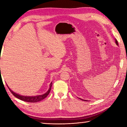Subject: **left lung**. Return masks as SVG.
Instances as JSON below:
<instances>
[{
	"label": "left lung",
	"mask_w": 127,
	"mask_h": 127,
	"mask_svg": "<svg viewBox=\"0 0 127 127\" xmlns=\"http://www.w3.org/2000/svg\"><path fill=\"white\" fill-rule=\"evenodd\" d=\"M115 43H116V44L117 45H118V41L117 40V39H115ZM79 99H81V100H83V101H87V100H83V99H82V98H79Z\"/></svg>",
	"instance_id": "1"
}]
</instances>
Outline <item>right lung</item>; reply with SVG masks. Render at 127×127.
<instances>
[{"label":"right lung","instance_id":"add662e5","mask_svg":"<svg viewBox=\"0 0 127 127\" xmlns=\"http://www.w3.org/2000/svg\"><path fill=\"white\" fill-rule=\"evenodd\" d=\"M8 86V85H7ZM51 86H52V82H51L50 84V87H49V89L48 91H47L46 93H45L42 95H37V96H23V95H21L17 94L16 92H14L12 91V90L10 89V88L8 86V89L10 90V91L11 92V93L15 97L19 98L22 101H24L26 102H37L38 101H40L44 99L45 98L47 97V96L48 95L49 92H50V90L51 89Z\"/></svg>","mask_w":127,"mask_h":127}]
</instances>
